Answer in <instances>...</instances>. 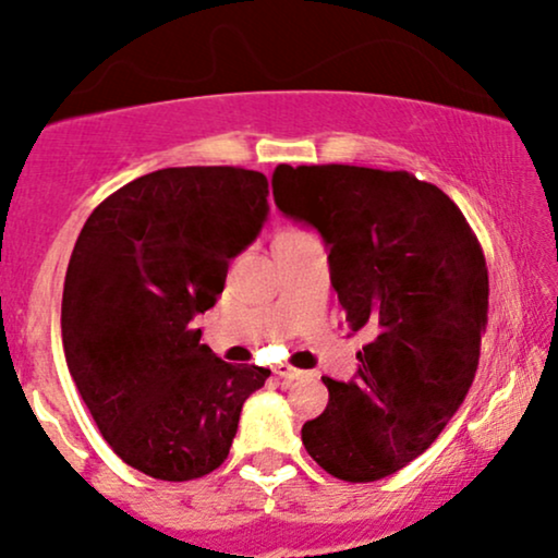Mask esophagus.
Instances as JSON below:
<instances>
[{"label": "esophagus", "instance_id": "34e87169", "mask_svg": "<svg viewBox=\"0 0 558 558\" xmlns=\"http://www.w3.org/2000/svg\"><path fill=\"white\" fill-rule=\"evenodd\" d=\"M275 375H278L280 380H286V383L304 377V373H301V369H296V367H291V364H278V367H275Z\"/></svg>", "mask_w": 558, "mask_h": 558}]
</instances>
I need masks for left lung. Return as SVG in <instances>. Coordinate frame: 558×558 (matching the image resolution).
<instances>
[{
    "instance_id": "obj_1",
    "label": "left lung",
    "mask_w": 558,
    "mask_h": 558,
    "mask_svg": "<svg viewBox=\"0 0 558 558\" xmlns=\"http://www.w3.org/2000/svg\"><path fill=\"white\" fill-rule=\"evenodd\" d=\"M278 209L328 246L330 283L367 343L354 380L301 427L310 457L345 483L399 472L435 444L477 373L488 267L462 209L407 170L278 165Z\"/></svg>"
}]
</instances>
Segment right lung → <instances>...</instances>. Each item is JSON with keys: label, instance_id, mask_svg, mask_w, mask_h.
<instances>
[{"label": "right lung", "instance_id": "add662e5", "mask_svg": "<svg viewBox=\"0 0 558 558\" xmlns=\"http://www.w3.org/2000/svg\"><path fill=\"white\" fill-rule=\"evenodd\" d=\"M267 178L165 168L107 196L83 226L62 291V345L83 403L133 470L183 483L228 459L241 407L270 369L228 364L194 317L267 220Z\"/></svg>", "mask_w": 558, "mask_h": 558}]
</instances>
